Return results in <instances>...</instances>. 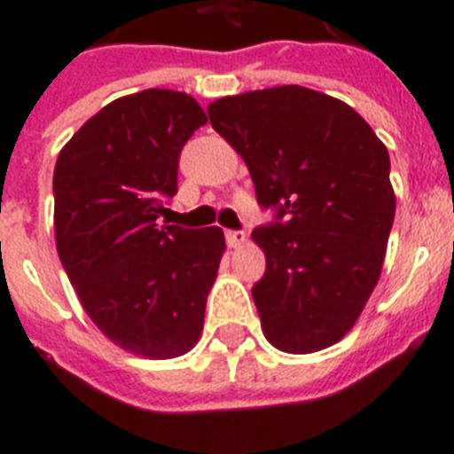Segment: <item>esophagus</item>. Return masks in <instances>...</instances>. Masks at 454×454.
Here are the masks:
<instances>
[{
	"instance_id": "obj_1",
	"label": "esophagus",
	"mask_w": 454,
	"mask_h": 454,
	"mask_svg": "<svg viewBox=\"0 0 454 454\" xmlns=\"http://www.w3.org/2000/svg\"><path fill=\"white\" fill-rule=\"evenodd\" d=\"M224 239H227V246L230 247H240L247 240V234L243 230H230L224 231Z\"/></svg>"
}]
</instances>
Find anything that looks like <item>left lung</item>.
I'll return each mask as SVG.
<instances>
[{
    "mask_svg": "<svg viewBox=\"0 0 454 454\" xmlns=\"http://www.w3.org/2000/svg\"><path fill=\"white\" fill-rule=\"evenodd\" d=\"M208 120L275 211L252 231L266 254L252 286L263 334L293 355L334 346L382 272L395 215L387 147L355 108L302 86L215 99Z\"/></svg>",
    "mask_w": 454,
    "mask_h": 454,
    "instance_id": "left-lung-1",
    "label": "left lung"
}]
</instances>
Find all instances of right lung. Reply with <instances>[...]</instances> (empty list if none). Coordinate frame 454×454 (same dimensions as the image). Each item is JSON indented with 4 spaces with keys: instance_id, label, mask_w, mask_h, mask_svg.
Segmentation results:
<instances>
[{
    "instance_id": "add662e5",
    "label": "right lung",
    "mask_w": 454,
    "mask_h": 454,
    "mask_svg": "<svg viewBox=\"0 0 454 454\" xmlns=\"http://www.w3.org/2000/svg\"><path fill=\"white\" fill-rule=\"evenodd\" d=\"M207 124L191 95L147 88L106 104L54 168L56 250L86 314L124 350L172 359L198 343L218 275V227L163 224L179 154Z\"/></svg>"
}]
</instances>
